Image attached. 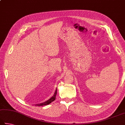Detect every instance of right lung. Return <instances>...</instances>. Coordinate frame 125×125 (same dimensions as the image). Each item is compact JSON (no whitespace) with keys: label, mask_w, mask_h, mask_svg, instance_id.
Returning <instances> with one entry per match:
<instances>
[{"label":"right lung","mask_w":125,"mask_h":125,"mask_svg":"<svg viewBox=\"0 0 125 125\" xmlns=\"http://www.w3.org/2000/svg\"><path fill=\"white\" fill-rule=\"evenodd\" d=\"M57 94V89L55 91V94H54L53 96L51 97L49 100H47L46 101H45V102H43V103H39V104H35V106H42V105H48V104H50L51 102H52L56 99V96Z\"/></svg>","instance_id":"add662e5"}]
</instances>
